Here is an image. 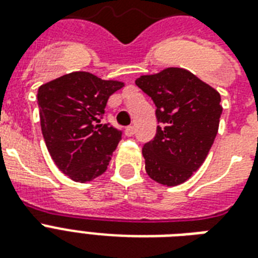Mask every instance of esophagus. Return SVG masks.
<instances>
[{
	"instance_id": "1",
	"label": "esophagus",
	"mask_w": 258,
	"mask_h": 258,
	"mask_svg": "<svg viewBox=\"0 0 258 258\" xmlns=\"http://www.w3.org/2000/svg\"><path fill=\"white\" fill-rule=\"evenodd\" d=\"M134 134H135V127H134V125H128V127L125 128V135H127V137H133Z\"/></svg>"
}]
</instances>
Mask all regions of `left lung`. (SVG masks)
<instances>
[{
    "instance_id": "left-lung-1",
    "label": "left lung",
    "mask_w": 258,
    "mask_h": 258,
    "mask_svg": "<svg viewBox=\"0 0 258 258\" xmlns=\"http://www.w3.org/2000/svg\"><path fill=\"white\" fill-rule=\"evenodd\" d=\"M157 107V135L143 146L146 172L165 186L183 183L204 163L222 113L218 91L183 68L135 80Z\"/></svg>"
}]
</instances>
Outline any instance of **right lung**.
<instances>
[{
	"label": "right lung",
	"mask_w": 258,
	"mask_h": 258,
	"mask_svg": "<svg viewBox=\"0 0 258 258\" xmlns=\"http://www.w3.org/2000/svg\"><path fill=\"white\" fill-rule=\"evenodd\" d=\"M124 83L72 72L38 88L40 123L58 170L75 182H89L107 170L121 131L101 124L108 97Z\"/></svg>",
	"instance_id": "add662e5"
}]
</instances>
